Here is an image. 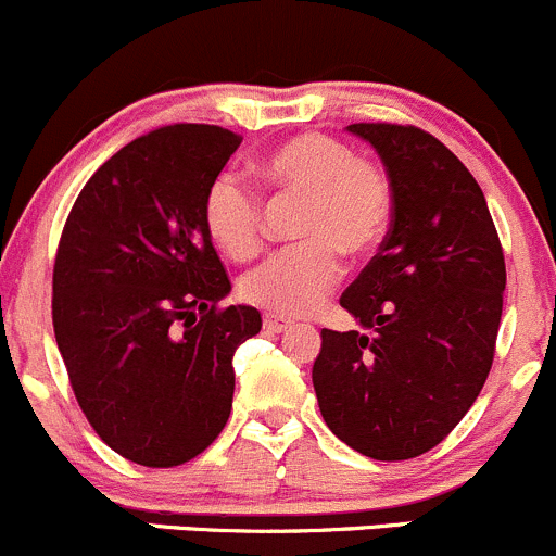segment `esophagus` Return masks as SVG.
Here are the masks:
<instances>
[{
  "instance_id": "1",
  "label": "esophagus",
  "mask_w": 556,
  "mask_h": 556,
  "mask_svg": "<svg viewBox=\"0 0 556 556\" xmlns=\"http://www.w3.org/2000/svg\"><path fill=\"white\" fill-rule=\"evenodd\" d=\"M291 327V318L276 316V313H267L265 316V329L267 332H286Z\"/></svg>"
}]
</instances>
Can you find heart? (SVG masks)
Segmentation results:
<instances>
[{
    "instance_id": "heart-1",
    "label": "heart",
    "mask_w": 556,
    "mask_h": 556,
    "mask_svg": "<svg viewBox=\"0 0 556 556\" xmlns=\"http://www.w3.org/2000/svg\"><path fill=\"white\" fill-rule=\"evenodd\" d=\"M270 186L305 194L300 235L305 243L280 249L240 280L251 305L280 316H305L343 276V256L367 254L392 222V184L378 164L356 159L345 142L300 135L260 162ZM205 227L232 260H249L262 243V200L238 175L222 173L205 194Z\"/></svg>"
}]
</instances>
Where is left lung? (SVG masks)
Returning a JSON list of instances; mask_svg holds the SVG:
<instances>
[{
  "mask_svg": "<svg viewBox=\"0 0 556 556\" xmlns=\"http://www.w3.org/2000/svg\"><path fill=\"white\" fill-rule=\"evenodd\" d=\"M392 184V224L340 305L367 329H321L313 389L365 457L414 459L476 403L494 359L505 260L481 186L419 126L351 124Z\"/></svg>",
  "mask_w": 556,
  "mask_h": 556,
  "instance_id": "8db88e82",
  "label": "left lung"
}]
</instances>
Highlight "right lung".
Listing matches in <instances>:
<instances>
[{"mask_svg":"<svg viewBox=\"0 0 556 556\" xmlns=\"http://www.w3.org/2000/svg\"><path fill=\"white\" fill-rule=\"evenodd\" d=\"M243 137L173 124L108 159L75 200L53 265V332L80 410L115 454L175 467L205 452L232 410V356L262 329L218 307L227 270L205 194Z\"/></svg>","mask_w":556,"mask_h":556,"instance_id":"right-lung-1","label":"right lung"}]
</instances>
